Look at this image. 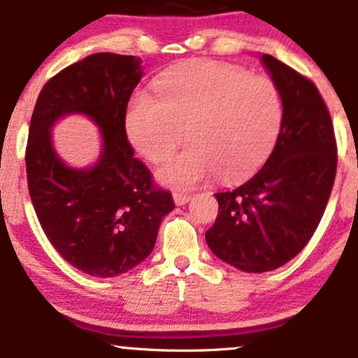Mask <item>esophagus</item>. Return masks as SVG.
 Returning <instances> with one entry per match:
<instances>
[{
  "label": "esophagus",
  "mask_w": 358,
  "mask_h": 358,
  "mask_svg": "<svg viewBox=\"0 0 358 358\" xmlns=\"http://www.w3.org/2000/svg\"><path fill=\"white\" fill-rule=\"evenodd\" d=\"M173 200L176 205H185L188 203L192 200V195L190 193H183V192H175L173 193Z\"/></svg>",
  "instance_id": "obj_1"
}]
</instances>
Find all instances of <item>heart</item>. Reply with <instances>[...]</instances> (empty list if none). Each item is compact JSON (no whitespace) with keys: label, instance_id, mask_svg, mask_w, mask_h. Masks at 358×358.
<instances>
[{"label":"heart","instance_id":"heart-1","mask_svg":"<svg viewBox=\"0 0 358 358\" xmlns=\"http://www.w3.org/2000/svg\"><path fill=\"white\" fill-rule=\"evenodd\" d=\"M282 122L279 89L268 77L219 62H192L156 82V97L138 94L126 113L131 145L153 163L183 143L190 148L158 170L159 182L192 188L252 175L276 145Z\"/></svg>","mask_w":358,"mask_h":358}]
</instances>
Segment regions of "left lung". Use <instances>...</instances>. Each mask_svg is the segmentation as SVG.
<instances>
[{
    "label": "left lung",
    "mask_w": 358,
    "mask_h": 358,
    "mask_svg": "<svg viewBox=\"0 0 358 358\" xmlns=\"http://www.w3.org/2000/svg\"><path fill=\"white\" fill-rule=\"evenodd\" d=\"M282 101L273 153L249 182L215 193L219 215L205 232L217 257L245 273L291 261L322 220L336 175L330 110L308 77L274 57H261Z\"/></svg>",
    "instance_id": "left-lung-1"
}]
</instances>
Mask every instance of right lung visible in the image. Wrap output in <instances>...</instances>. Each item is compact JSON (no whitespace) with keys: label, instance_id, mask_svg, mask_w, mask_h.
<instances>
[{"label":"right lung","instance_id":"right-lung-1","mask_svg":"<svg viewBox=\"0 0 358 358\" xmlns=\"http://www.w3.org/2000/svg\"><path fill=\"white\" fill-rule=\"evenodd\" d=\"M141 77L138 57L94 53L53 76L31 114L24 162L36 217L57 252L96 278L119 276L145 261L163 217L175 208L127 141V102ZM76 112L103 133L100 162L87 171L69 169L51 146L52 122Z\"/></svg>","mask_w":358,"mask_h":358}]
</instances>
